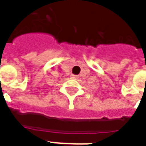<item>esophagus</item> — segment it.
I'll use <instances>...</instances> for the list:
<instances>
[{"label": "esophagus", "mask_w": 146, "mask_h": 146, "mask_svg": "<svg viewBox=\"0 0 146 146\" xmlns=\"http://www.w3.org/2000/svg\"><path fill=\"white\" fill-rule=\"evenodd\" d=\"M71 78H73V79H77V78H78V75H71Z\"/></svg>", "instance_id": "1"}]
</instances>
